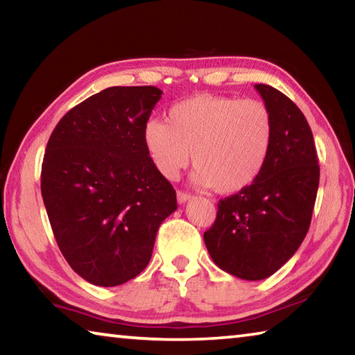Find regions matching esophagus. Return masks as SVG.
<instances>
[{
	"label": "esophagus",
	"instance_id": "obj_1",
	"mask_svg": "<svg viewBox=\"0 0 355 355\" xmlns=\"http://www.w3.org/2000/svg\"><path fill=\"white\" fill-rule=\"evenodd\" d=\"M192 199V196L189 194V192H184V191H177V200L178 203H184Z\"/></svg>",
	"mask_w": 355,
	"mask_h": 355
}]
</instances>
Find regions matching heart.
Here are the masks:
<instances>
[{
    "label": "heart",
    "instance_id": "1",
    "mask_svg": "<svg viewBox=\"0 0 355 355\" xmlns=\"http://www.w3.org/2000/svg\"><path fill=\"white\" fill-rule=\"evenodd\" d=\"M142 142L161 175L175 180L191 161L194 180L219 194H236L255 182L274 142V120L258 100L200 94L169 107L166 123L148 120Z\"/></svg>",
    "mask_w": 355,
    "mask_h": 355
}]
</instances>
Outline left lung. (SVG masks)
<instances>
[{"instance_id":"8db88e82","label":"left lung","mask_w":355,"mask_h":355,"mask_svg":"<svg viewBox=\"0 0 355 355\" xmlns=\"http://www.w3.org/2000/svg\"><path fill=\"white\" fill-rule=\"evenodd\" d=\"M272 114L274 142L263 172L249 188L219 200L203 241L213 261L244 280H263L296 254L307 235L320 184L309 122L293 101L255 84Z\"/></svg>"}]
</instances>
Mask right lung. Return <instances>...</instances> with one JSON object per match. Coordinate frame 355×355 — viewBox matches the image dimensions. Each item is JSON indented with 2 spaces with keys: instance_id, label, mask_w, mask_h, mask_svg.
Returning <instances> with one entry per match:
<instances>
[{
  "instance_id": "obj_1",
  "label": "right lung",
  "mask_w": 355,
  "mask_h": 355,
  "mask_svg": "<svg viewBox=\"0 0 355 355\" xmlns=\"http://www.w3.org/2000/svg\"><path fill=\"white\" fill-rule=\"evenodd\" d=\"M155 86L107 87L65 114L48 139L40 189L56 243L89 284L141 274L158 228L177 209L142 130L161 98Z\"/></svg>"
}]
</instances>
